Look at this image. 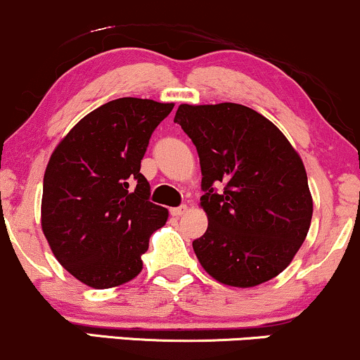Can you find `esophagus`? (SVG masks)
Listing matches in <instances>:
<instances>
[{
    "label": "esophagus",
    "instance_id": "34e87169",
    "mask_svg": "<svg viewBox=\"0 0 360 360\" xmlns=\"http://www.w3.org/2000/svg\"><path fill=\"white\" fill-rule=\"evenodd\" d=\"M186 212H188V206H186V205L177 206V208H171L172 217H181V214H184Z\"/></svg>",
    "mask_w": 360,
    "mask_h": 360
}]
</instances>
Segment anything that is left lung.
I'll list each match as a JSON object with an SVG mask.
<instances>
[{"instance_id": "obj_1", "label": "left lung", "mask_w": 360, "mask_h": 360, "mask_svg": "<svg viewBox=\"0 0 360 360\" xmlns=\"http://www.w3.org/2000/svg\"><path fill=\"white\" fill-rule=\"evenodd\" d=\"M174 122L200 155L208 229L193 249L201 266L235 288L276 278L311 223L313 201L298 152L274 123L237 103L181 105ZM220 184L223 192L216 189Z\"/></svg>"}]
</instances>
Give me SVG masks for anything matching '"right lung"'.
Returning <instances> with one entry per match:
<instances>
[{
  "mask_svg": "<svg viewBox=\"0 0 360 360\" xmlns=\"http://www.w3.org/2000/svg\"><path fill=\"white\" fill-rule=\"evenodd\" d=\"M172 108V103L118 98L86 115L51 155L44 235L62 267L91 288L134 279L148 238L167 221V210L150 201L140 162Z\"/></svg>",
  "mask_w": 360,
  "mask_h": 360,
  "instance_id": "obj_1",
  "label": "right lung"
}]
</instances>
